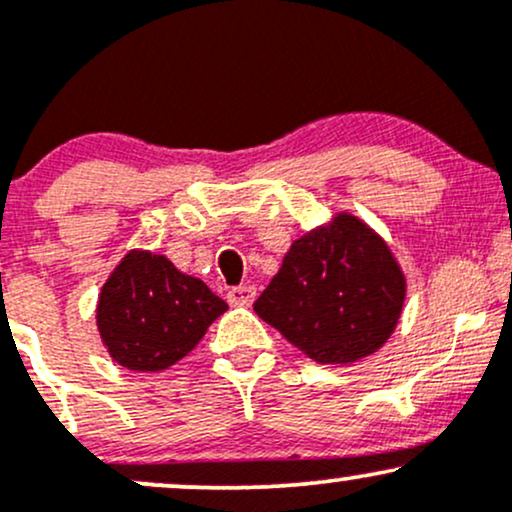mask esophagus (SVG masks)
Masks as SVG:
<instances>
[{"label": "esophagus", "instance_id": "esophagus-1", "mask_svg": "<svg viewBox=\"0 0 512 512\" xmlns=\"http://www.w3.org/2000/svg\"><path fill=\"white\" fill-rule=\"evenodd\" d=\"M257 291L255 286H233V289H228V303L231 305H250L255 301Z\"/></svg>", "mask_w": 512, "mask_h": 512}]
</instances>
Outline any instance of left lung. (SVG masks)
<instances>
[{
	"instance_id": "left-lung-1",
	"label": "left lung",
	"mask_w": 512,
	"mask_h": 512,
	"mask_svg": "<svg viewBox=\"0 0 512 512\" xmlns=\"http://www.w3.org/2000/svg\"><path fill=\"white\" fill-rule=\"evenodd\" d=\"M407 279L392 250L354 214L293 240L255 313L317 363H354L395 332Z\"/></svg>"
}]
</instances>
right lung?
Masks as SVG:
<instances>
[{"instance_id":"add662e5","label":"right lung","mask_w":512,"mask_h":512,"mask_svg":"<svg viewBox=\"0 0 512 512\" xmlns=\"http://www.w3.org/2000/svg\"><path fill=\"white\" fill-rule=\"evenodd\" d=\"M226 301L163 255L132 250L122 257L98 296L101 339L122 368L158 373L199 344Z\"/></svg>"}]
</instances>
